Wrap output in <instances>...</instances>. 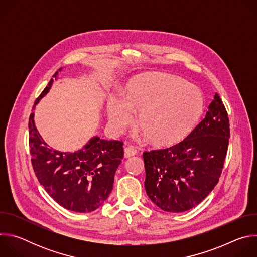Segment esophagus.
<instances>
[{"instance_id": "1", "label": "esophagus", "mask_w": 257, "mask_h": 257, "mask_svg": "<svg viewBox=\"0 0 257 257\" xmlns=\"http://www.w3.org/2000/svg\"><path fill=\"white\" fill-rule=\"evenodd\" d=\"M137 154V151L132 148V146H127V148H125L124 150V157L125 158H130V157H133Z\"/></svg>"}]
</instances>
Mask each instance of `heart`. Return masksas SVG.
Instances as JSON below:
<instances>
[{
	"label": "heart",
	"instance_id": "1",
	"mask_svg": "<svg viewBox=\"0 0 257 257\" xmlns=\"http://www.w3.org/2000/svg\"><path fill=\"white\" fill-rule=\"evenodd\" d=\"M203 109L200 90L193 84L167 73H148L129 83L126 94L111 96L107 119L115 133H121L133 122L151 141L170 144L186 136Z\"/></svg>",
	"mask_w": 257,
	"mask_h": 257
}]
</instances>
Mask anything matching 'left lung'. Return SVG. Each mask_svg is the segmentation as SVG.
Returning <instances> with one entry per match:
<instances>
[{"instance_id":"8db88e82","label":"left lung","mask_w":257,"mask_h":257,"mask_svg":"<svg viewBox=\"0 0 257 257\" xmlns=\"http://www.w3.org/2000/svg\"><path fill=\"white\" fill-rule=\"evenodd\" d=\"M230 138L225 105L215 93L202 121L180 143L145 152V191L161 209L183 212L198 205L217 184Z\"/></svg>"}]
</instances>
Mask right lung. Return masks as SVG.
Segmentation results:
<instances>
[{"label":"right lung","mask_w":257,"mask_h":257,"mask_svg":"<svg viewBox=\"0 0 257 257\" xmlns=\"http://www.w3.org/2000/svg\"><path fill=\"white\" fill-rule=\"evenodd\" d=\"M59 71L54 75L56 79ZM53 82L51 79L36 98L33 109ZM28 127L33 171L49 195L64 208L76 212H90L101 206L112 192L115 173L124 157L123 142L93 136L81 150L60 152L41 136L34 124V113L30 114Z\"/></svg>","instance_id":"right-lung-1"}]
</instances>
